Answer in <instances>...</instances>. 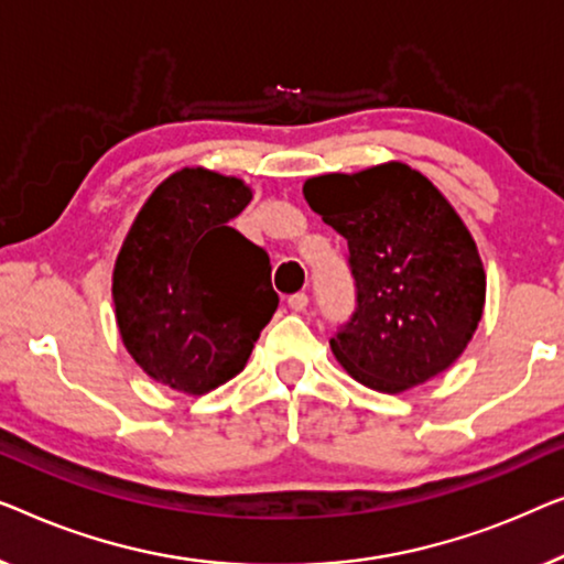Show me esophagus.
Returning <instances> with one entry per match:
<instances>
[{
  "mask_svg": "<svg viewBox=\"0 0 564 564\" xmlns=\"http://www.w3.org/2000/svg\"><path fill=\"white\" fill-rule=\"evenodd\" d=\"M306 306H308L306 293H293V296H289V308H291V312L301 314V312H306Z\"/></svg>",
  "mask_w": 564,
  "mask_h": 564,
  "instance_id": "34e87169",
  "label": "esophagus"
}]
</instances>
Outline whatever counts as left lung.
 Here are the masks:
<instances>
[{
	"label": "left lung",
	"mask_w": 564,
	"mask_h": 564,
	"mask_svg": "<svg viewBox=\"0 0 564 564\" xmlns=\"http://www.w3.org/2000/svg\"><path fill=\"white\" fill-rule=\"evenodd\" d=\"M308 206L350 248L358 308L329 339L358 383L403 393L465 352L486 306L470 229L424 173L388 161L304 181Z\"/></svg>",
	"instance_id": "obj_1"
}]
</instances>
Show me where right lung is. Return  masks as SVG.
Masks as SVG:
<instances>
[{"instance_id": "1", "label": "right lung", "mask_w": 564, "mask_h": 564, "mask_svg": "<svg viewBox=\"0 0 564 564\" xmlns=\"http://www.w3.org/2000/svg\"><path fill=\"white\" fill-rule=\"evenodd\" d=\"M250 199L242 178L186 165L127 229L112 271L115 319L155 383L204 395L232 380L279 308L268 252L229 227Z\"/></svg>"}]
</instances>
